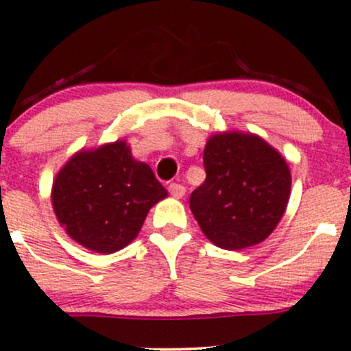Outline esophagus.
Masks as SVG:
<instances>
[{
  "mask_svg": "<svg viewBox=\"0 0 351 351\" xmlns=\"http://www.w3.org/2000/svg\"><path fill=\"white\" fill-rule=\"evenodd\" d=\"M168 191L173 198H183V195H185V186L180 185V183H169Z\"/></svg>",
  "mask_w": 351,
  "mask_h": 351,
  "instance_id": "1",
  "label": "esophagus"
}]
</instances>
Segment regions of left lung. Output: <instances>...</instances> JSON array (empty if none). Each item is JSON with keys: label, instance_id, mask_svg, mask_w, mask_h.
<instances>
[{"label": "left lung", "instance_id": "1", "mask_svg": "<svg viewBox=\"0 0 351 351\" xmlns=\"http://www.w3.org/2000/svg\"><path fill=\"white\" fill-rule=\"evenodd\" d=\"M205 182L190 197L191 213L210 242L241 250L265 241L286 212L291 173L261 136L228 131L210 136Z\"/></svg>", "mask_w": 351, "mask_h": 351}]
</instances>
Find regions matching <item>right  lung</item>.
Returning a JSON list of instances; mask_svg holds the SVG:
<instances>
[{
    "mask_svg": "<svg viewBox=\"0 0 351 351\" xmlns=\"http://www.w3.org/2000/svg\"><path fill=\"white\" fill-rule=\"evenodd\" d=\"M166 197L153 169L136 161L123 139L80 149L51 186L53 212L69 237L99 254L134 241L151 206Z\"/></svg>",
    "mask_w": 351,
    "mask_h": 351,
    "instance_id": "obj_1",
    "label": "right lung"
}]
</instances>
